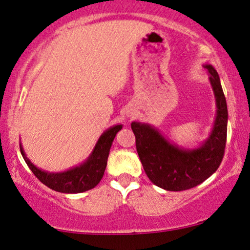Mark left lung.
Listing matches in <instances>:
<instances>
[{"mask_svg":"<svg viewBox=\"0 0 250 250\" xmlns=\"http://www.w3.org/2000/svg\"><path fill=\"white\" fill-rule=\"evenodd\" d=\"M209 73L216 102L211 135L197 149H183L165 140L157 129L141 122L131 123L136 150L149 179L167 191H184L201 184L218 170L227 140V104L218 72L204 65Z\"/></svg>","mask_w":250,"mask_h":250,"instance_id":"obj_1","label":"left lung"}]
</instances>
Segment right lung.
Here are the masks:
<instances>
[{
	"instance_id": "1",
	"label": "right lung",
	"mask_w": 250,
	"mask_h": 250,
	"mask_svg": "<svg viewBox=\"0 0 250 250\" xmlns=\"http://www.w3.org/2000/svg\"><path fill=\"white\" fill-rule=\"evenodd\" d=\"M121 129V125L107 129L99 138L94 150L92 151L91 156L87 158V161L79 167H74L64 172H47V171L38 169L26 157L22 144H20L21 154L35 176L51 190L62 192V193H80V192L91 190L100 183L107 167L110 146H112L116 134Z\"/></svg>"
}]
</instances>
